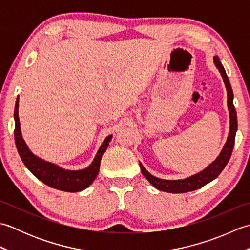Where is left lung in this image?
I'll use <instances>...</instances> for the list:
<instances>
[{"instance_id":"obj_1","label":"left lung","mask_w":250,"mask_h":250,"mask_svg":"<svg viewBox=\"0 0 250 250\" xmlns=\"http://www.w3.org/2000/svg\"><path fill=\"white\" fill-rule=\"evenodd\" d=\"M214 63L216 67L218 68L220 72L222 79L226 84L227 89V95H228V109H229L230 115V132L228 135V140L226 144L222 148L219 156L216 158V160L211 162L208 167L204 168L203 171L196 173L192 176L187 177L185 179H177V180H167V179H161L156 176H153L147 169L143 167V164L140 163L142 174L144 177L149 182L153 187L164 191V192L169 193H185L189 192V191H193L203 187L206 184L210 183L211 180L218 177V175L222 172L229 162L230 157L232 155L233 147H234V141H235V134L237 131V117H236V110L233 105V91L230 84L229 78L227 76V73L225 71V67L222 66L219 58L215 56L214 57Z\"/></svg>"}]
</instances>
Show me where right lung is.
<instances>
[{
    "instance_id": "obj_1",
    "label": "right lung",
    "mask_w": 250,
    "mask_h": 250,
    "mask_svg": "<svg viewBox=\"0 0 250 250\" xmlns=\"http://www.w3.org/2000/svg\"><path fill=\"white\" fill-rule=\"evenodd\" d=\"M18 107L19 98H17V101H16L14 111L15 143L21 160L24 163V166L28 167L29 171L45 185L58 190L66 191V192H78V191L88 188L98 176L101 159H102L103 153L107 149L113 135H108L103 141L92 163L88 167L78 169V171H70V169L60 167L57 164L43 160V159L35 156L29 149V147L26 146L24 140L22 139V134H21Z\"/></svg>"
}]
</instances>
